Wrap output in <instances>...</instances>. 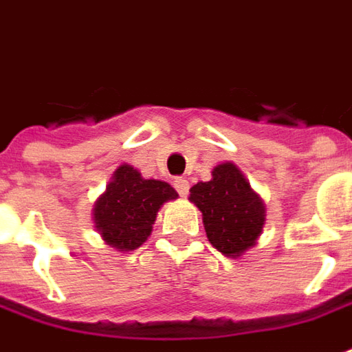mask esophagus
Segmentation results:
<instances>
[{
	"mask_svg": "<svg viewBox=\"0 0 352 352\" xmlns=\"http://www.w3.org/2000/svg\"><path fill=\"white\" fill-rule=\"evenodd\" d=\"M173 184H175L177 192L181 194V196H186V194H188V188H190L188 179H184V177H177L175 181H173Z\"/></svg>",
	"mask_w": 352,
	"mask_h": 352,
	"instance_id": "esophagus-1",
	"label": "esophagus"
}]
</instances>
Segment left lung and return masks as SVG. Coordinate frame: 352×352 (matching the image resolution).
Returning a JSON list of instances; mask_svg holds the SVG:
<instances>
[{"label":"left lung","mask_w":352,"mask_h":352,"mask_svg":"<svg viewBox=\"0 0 352 352\" xmlns=\"http://www.w3.org/2000/svg\"><path fill=\"white\" fill-rule=\"evenodd\" d=\"M188 200L201 211L210 244L227 257H240L261 236L265 204L230 162L213 168L211 181L194 184Z\"/></svg>","instance_id":"8db88e82"}]
</instances>
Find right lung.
Listing matches in <instances>:
<instances>
[{
	"mask_svg": "<svg viewBox=\"0 0 352 352\" xmlns=\"http://www.w3.org/2000/svg\"><path fill=\"white\" fill-rule=\"evenodd\" d=\"M177 196L171 184L142 179L137 169L124 164L114 171L104 194L95 201V228L118 252L137 250L148 240L160 208Z\"/></svg>",
	"mask_w": 352,
	"mask_h": 352,
	"instance_id": "add662e5",
	"label": "right lung"
}]
</instances>
